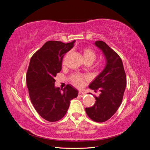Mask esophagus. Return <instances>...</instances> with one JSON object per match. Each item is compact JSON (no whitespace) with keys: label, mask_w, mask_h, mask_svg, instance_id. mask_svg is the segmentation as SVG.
<instances>
[{"label":"esophagus","mask_w":150,"mask_h":150,"mask_svg":"<svg viewBox=\"0 0 150 150\" xmlns=\"http://www.w3.org/2000/svg\"><path fill=\"white\" fill-rule=\"evenodd\" d=\"M78 95L79 96H81V98H83L85 96V93L83 91H79V93H78Z\"/></svg>","instance_id":"esophagus-1"}]
</instances>
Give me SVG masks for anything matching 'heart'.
I'll use <instances>...</instances> for the list:
<instances>
[{
    "label": "heart",
    "mask_w": 150,
    "mask_h": 150,
    "mask_svg": "<svg viewBox=\"0 0 150 150\" xmlns=\"http://www.w3.org/2000/svg\"><path fill=\"white\" fill-rule=\"evenodd\" d=\"M83 54L85 62L90 61L93 62L95 60V59H96V53H95L92 49L89 47L84 48L83 50ZM84 79V77L78 74H76L72 76L71 80L77 87H81Z\"/></svg>",
    "instance_id": "obj_1"
}]
</instances>
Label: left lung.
<instances>
[{
  "instance_id": "1",
  "label": "left lung",
  "mask_w": 150,
  "mask_h": 150,
  "mask_svg": "<svg viewBox=\"0 0 150 150\" xmlns=\"http://www.w3.org/2000/svg\"><path fill=\"white\" fill-rule=\"evenodd\" d=\"M94 45L101 50L106 59L104 69L89 86V88L100 94L94 96L96 101L91 108H86V114L96 122H104L111 118L121 105L126 79L121 59L108 45L96 40ZM90 94V93H89Z\"/></svg>"
}]
</instances>
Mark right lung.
Listing matches in <instances>:
<instances>
[{"label":"right lung","mask_w":150,"mask_h":150,"mask_svg":"<svg viewBox=\"0 0 150 150\" xmlns=\"http://www.w3.org/2000/svg\"><path fill=\"white\" fill-rule=\"evenodd\" d=\"M74 42L50 40L30 59L26 76L30 101L39 115L50 122L62 118L71 100L78 96V89L71 84L63 89L54 85L55 77L62 69V58Z\"/></svg>","instance_id":"obj_1"}]
</instances>
